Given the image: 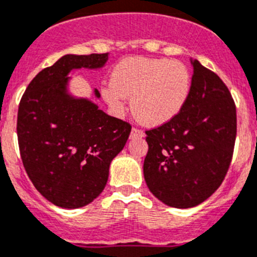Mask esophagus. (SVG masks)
I'll return each instance as SVG.
<instances>
[{"instance_id": "34e87169", "label": "esophagus", "mask_w": 257, "mask_h": 257, "mask_svg": "<svg viewBox=\"0 0 257 257\" xmlns=\"http://www.w3.org/2000/svg\"><path fill=\"white\" fill-rule=\"evenodd\" d=\"M145 136V133H144V131H142V129H140V128H133L132 129V132H131V138L132 140H133V138H142Z\"/></svg>"}]
</instances>
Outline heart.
<instances>
[{
  "label": "heart",
  "mask_w": 257,
  "mask_h": 257,
  "mask_svg": "<svg viewBox=\"0 0 257 257\" xmlns=\"http://www.w3.org/2000/svg\"><path fill=\"white\" fill-rule=\"evenodd\" d=\"M191 76L181 62L133 57L113 68L111 85L102 89L107 103L121 110L132 97V110L146 125L156 126L173 119L186 103Z\"/></svg>",
  "instance_id": "obj_1"
}]
</instances>
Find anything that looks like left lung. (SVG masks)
Instances as JSON below:
<instances>
[{
	"instance_id": "1",
	"label": "left lung",
	"mask_w": 257,
	"mask_h": 257,
	"mask_svg": "<svg viewBox=\"0 0 257 257\" xmlns=\"http://www.w3.org/2000/svg\"><path fill=\"white\" fill-rule=\"evenodd\" d=\"M190 93L169 121L146 131L144 162L147 187L164 204L190 208L209 198L230 167L236 110L230 91L215 72L194 59Z\"/></svg>"
}]
</instances>
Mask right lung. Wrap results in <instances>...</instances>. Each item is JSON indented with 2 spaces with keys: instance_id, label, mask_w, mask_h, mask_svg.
<instances>
[{
  "instance_id": "right-lung-1",
  "label": "right lung",
  "mask_w": 257,
  "mask_h": 257,
  "mask_svg": "<svg viewBox=\"0 0 257 257\" xmlns=\"http://www.w3.org/2000/svg\"><path fill=\"white\" fill-rule=\"evenodd\" d=\"M107 59L108 53L64 55L35 76L19 103L24 169L41 195L62 208L86 206L103 191L111 162L131 135L129 122L67 94L71 71L101 68Z\"/></svg>"
}]
</instances>
